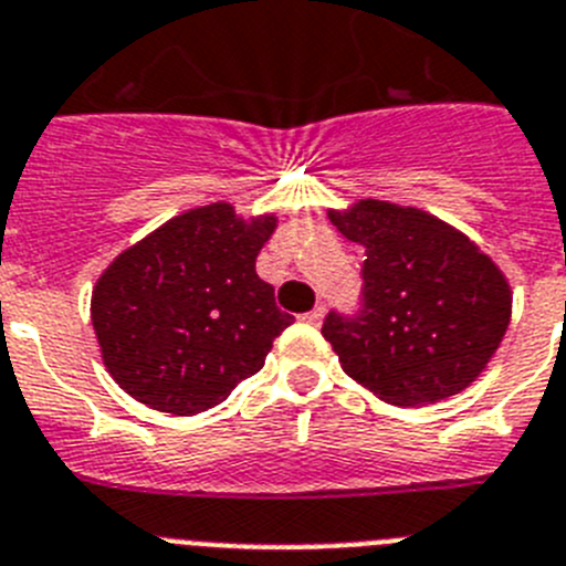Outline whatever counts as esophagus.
<instances>
[{
  "label": "esophagus",
  "mask_w": 566,
  "mask_h": 566,
  "mask_svg": "<svg viewBox=\"0 0 566 566\" xmlns=\"http://www.w3.org/2000/svg\"><path fill=\"white\" fill-rule=\"evenodd\" d=\"M302 321H307V324H313V327H318L321 321H324V304H318V307H315V310H310V313H304Z\"/></svg>",
  "instance_id": "obj_1"
}]
</instances>
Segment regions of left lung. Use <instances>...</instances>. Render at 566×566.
I'll return each instance as SVG.
<instances>
[{"instance_id":"obj_1","label":"left lung","mask_w":566,"mask_h":566,"mask_svg":"<svg viewBox=\"0 0 566 566\" xmlns=\"http://www.w3.org/2000/svg\"><path fill=\"white\" fill-rule=\"evenodd\" d=\"M327 217L366 253L364 315L329 313L321 327L346 375L403 409L468 389L511 324L502 268L422 208L364 197Z\"/></svg>"}]
</instances>
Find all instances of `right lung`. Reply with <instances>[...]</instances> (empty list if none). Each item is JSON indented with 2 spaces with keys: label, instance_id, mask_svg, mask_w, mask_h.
Wrapping results in <instances>:
<instances>
[{
  "label": "right lung",
  "instance_id": "add662e5",
  "mask_svg": "<svg viewBox=\"0 0 566 566\" xmlns=\"http://www.w3.org/2000/svg\"><path fill=\"white\" fill-rule=\"evenodd\" d=\"M276 213L231 202L188 208L106 264L90 318L112 380L137 403L200 415L256 375L290 327L256 256Z\"/></svg>",
  "mask_w": 566,
  "mask_h": 566
}]
</instances>
